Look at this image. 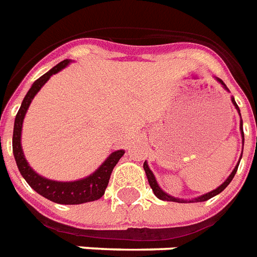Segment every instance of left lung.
I'll use <instances>...</instances> for the list:
<instances>
[{
	"mask_svg": "<svg viewBox=\"0 0 257 257\" xmlns=\"http://www.w3.org/2000/svg\"><path fill=\"white\" fill-rule=\"evenodd\" d=\"M219 83H220L221 86H223V89L227 90V91H229L228 87L225 86V83L221 79H219V78H215ZM231 102H232V104L235 106V108L237 110V112H239L240 115V110L239 107H237V104H236L235 102V98L233 96H231ZM240 118H241V115H240ZM240 131H241V142H243V146H244V133H243V120L240 119ZM241 155H243V151H241ZM241 155H240V159H241ZM240 159L239 162H237V164L235 166V168L232 170V172L229 174V176L227 178V179L223 182V183L220 184V186L217 187V188H215V190L210 191V192H207V194H203L200 195V196H198V198H192V199H182V198H175V196H172V195L167 194V192H164L163 190H162L161 187H159V184H158L157 182V178H155V175L153 174V171L150 170L149 167V163H147V161L143 163V168H145L146 171V176H147V179H149V184L150 187L153 188L154 194H155V196H157L158 199H161V200H166V202H176V203H198V202H206V200H208V199L213 198V196H216L217 194H220L221 191H224V188L227 186H228L229 183H231V180L233 179V176H235L236 171H237V167H239V163H240Z\"/></svg>",
	"mask_w": 257,
	"mask_h": 257,
	"instance_id": "left-lung-1",
	"label": "left lung"
}]
</instances>
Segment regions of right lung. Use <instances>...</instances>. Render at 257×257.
I'll use <instances>...</instances> for the list:
<instances>
[{"label":"right lung","mask_w":257,"mask_h":257,"mask_svg":"<svg viewBox=\"0 0 257 257\" xmlns=\"http://www.w3.org/2000/svg\"><path fill=\"white\" fill-rule=\"evenodd\" d=\"M70 63L71 59H65L62 62H59L58 65H55L53 69H50L46 74H44L42 77L38 78L33 83L32 87L29 89V91L25 95L21 107L16 115L13 130V154L21 175L24 176V179L36 192H38L51 202L58 203V204H82V203L94 202V200L102 198L108 184V180H110L112 168L115 167V164L124 154V150L112 151L93 174H90L89 176L82 178V179L71 180V182H58V180L47 179L45 176L37 174L28 163L21 145L22 124H24L26 111H28L32 100L34 99V96L42 89V86L50 79L51 75L63 70Z\"/></svg>","instance_id":"right-lung-1"}]
</instances>
